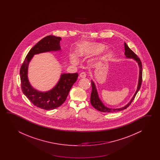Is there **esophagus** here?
I'll list each match as a JSON object with an SVG mask.
<instances>
[{
  "label": "esophagus",
  "mask_w": 160,
  "mask_h": 160,
  "mask_svg": "<svg viewBox=\"0 0 160 160\" xmlns=\"http://www.w3.org/2000/svg\"><path fill=\"white\" fill-rule=\"evenodd\" d=\"M86 76V74L85 72H82L79 74V77L80 78H85Z\"/></svg>",
  "instance_id": "esophagus-1"
}]
</instances>
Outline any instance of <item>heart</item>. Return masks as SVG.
Segmentation results:
<instances>
[{
    "label": "heart",
    "mask_w": 160,
    "mask_h": 160,
    "mask_svg": "<svg viewBox=\"0 0 160 160\" xmlns=\"http://www.w3.org/2000/svg\"><path fill=\"white\" fill-rule=\"evenodd\" d=\"M105 46L101 43H84L81 45L77 50V54L81 58H86L92 55L96 54L102 51ZM111 51L108 50L103 52L98 57L99 60H105L108 58ZM70 60L72 64H77L78 63V59L77 56L74 54H70Z\"/></svg>",
    "instance_id": "1"
}]
</instances>
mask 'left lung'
Returning <instances> with one entry per match:
<instances>
[{
	"instance_id": "8db88e82",
	"label": "left lung",
	"mask_w": 160,
	"mask_h": 160,
	"mask_svg": "<svg viewBox=\"0 0 160 160\" xmlns=\"http://www.w3.org/2000/svg\"><path fill=\"white\" fill-rule=\"evenodd\" d=\"M124 48H125V51L124 54L125 55L126 58L133 59L134 61H135L137 63L138 68H139V77H138V81L137 90H136L134 94L133 95V97L130 100L129 102H128L126 105L121 107V108H109L108 107L106 106L99 98L98 93L97 90L96 88L95 83H94V82L91 80L92 91V93H91V97H90V102H91L92 105L95 109L98 110V111H100L101 112H120L121 110L126 109L131 104V103L133 101V99L135 98L137 93L138 92L139 89H140V88H141V83H142V68L141 62L140 61L139 58H138L137 55L132 50H131V49H130V48L128 47V46L127 45L125 42L124 43Z\"/></svg>"
}]
</instances>
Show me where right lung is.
<instances>
[{
	"mask_svg": "<svg viewBox=\"0 0 160 160\" xmlns=\"http://www.w3.org/2000/svg\"><path fill=\"white\" fill-rule=\"evenodd\" d=\"M62 38L48 35L38 42L27 54L20 70L22 90L34 105L41 109L51 110L57 108L65 102L73 84L77 81V73H62L57 83L53 88L46 92L34 88L28 78V65L34 55L43 52L61 51Z\"/></svg>",
	"mask_w": 160,
	"mask_h": 160,
	"instance_id": "1",
	"label": "right lung"
}]
</instances>
